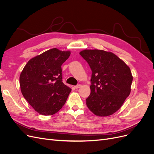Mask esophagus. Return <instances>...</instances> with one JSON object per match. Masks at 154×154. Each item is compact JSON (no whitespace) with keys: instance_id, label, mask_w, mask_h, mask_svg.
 Instances as JSON below:
<instances>
[{"instance_id":"esophagus-1","label":"esophagus","mask_w":154,"mask_h":154,"mask_svg":"<svg viewBox=\"0 0 154 154\" xmlns=\"http://www.w3.org/2000/svg\"><path fill=\"white\" fill-rule=\"evenodd\" d=\"M81 87H82V85H77L76 86H74V88H80Z\"/></svg>"}]
</instances>
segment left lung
<instances>
[{"label":"left lung","mask_w":154,"mask_h":154,"mask_svg":"<svg viewBox=\"0 0 154 154\" xmlns=\"http://www.w3.org/2000/svg\"><path fill=\"white\" fill-rule=\"evenodd\" d=\"M80 54L92 70L87 107L100 117L113 114L131 91L133 76L130 67L115 54L103 50L85 49Z\"/></svg>","instance_id":"obj_1"}]
</instances>
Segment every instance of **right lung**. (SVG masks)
<instances>
[{"mask_svg": "<svg viewBox=\"0 0 154 154\" xmlns=\"http://www.w3.org/2000/svg\"><path fill=\"white\" fill-rule=\"evenodd\" d=\"M71 51L53 48L29 60L20 75L22 94L40 114L51 116L62 108L71 88L62 82V65Z\"/></svg>", "mask_w": 154, "mask_h": 154, "instance_id": "obj_1", "label": "right lung"}]
</instances>
